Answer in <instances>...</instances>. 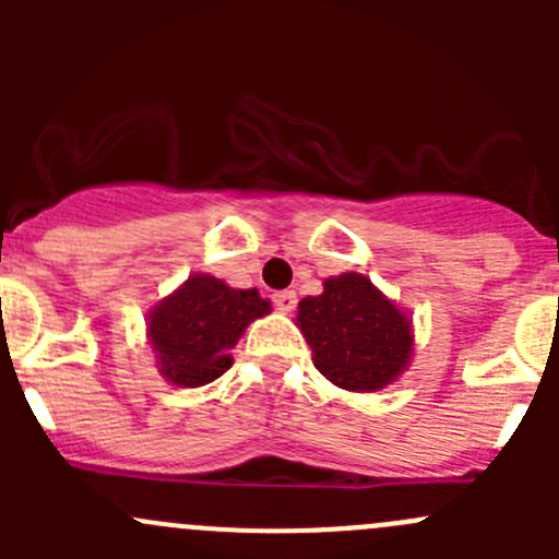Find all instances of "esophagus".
<instances>
[{
	"mask_svg": "<svg viewBox=\"0 0 559 559\" xmlns=\"http://www.w3.org/2000/svg\"><path fill=\"white\" fill-rule=\"evenodd\" d=\"M273 302H275V308H278L281 313H292V311H295V306H297V295H295V292H289V289L275 292Z\"/></svg>",
	"mask_w": 559,
	"mask_h": 559,
	"instance_id": "obj_1",
	"label": "esophagus"
}]
</instances>
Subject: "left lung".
I'll use <instances>...</instances> for the list:
<instances>
[{
  "instance_id": "obj_1",
  "label": "left lung",
  "mask_w": 559,
  "mask_h": 559,
  "mask_svg": "<svg viewBox=\"0 0 559 559\" xmlns=\"http://www.w3.org/2000/svg\"><path fill=\"white\" fill-rule=\"evenodd\" d=\"M316 297H302L297 326L313 352V365L346 392H379L411 368L414 319L368 275L324 278Z\"/></svg>"
}]
</instances>
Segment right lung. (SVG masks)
Segmentation results:
<instances>
[{"instance_id":"add662e5","label":"right lung","mask_w":559,"mask_h":559,"mask_svg":"<svg viewBox=\"0 0 559 559\" xmlns=\"http://www.w3.org/2000/svg\"><path fill=\"white\" fill-rule=\"evenodd\" d=\"M273 311L257 289H235L207 273H191L151 306L145 341L167 384L197 389L233 368V348L251 321Z\"/></svg>"}]
</instances>
